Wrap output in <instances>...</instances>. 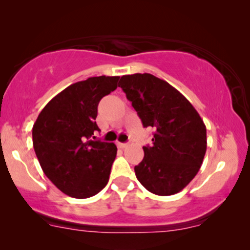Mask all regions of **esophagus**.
<instances>
[{
    "label": "esophagus",
    "instance_id": "1",
    "mask_svg": "<svg viewBox=\"0 0 250 250\" xmlns=\"http://www.w3.org/2000/svg\"><path fill=\"white\" fill-rule=\"evenodd\" d=\"M117 146L119 149H124V148H126V146H127V145H126V143H122V142H117Z\"/></svg>",
    "mask_w": 250,
    "mask_h": 250
}]
</instances>
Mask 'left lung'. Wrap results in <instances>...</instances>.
I'll list each match as a JSON object with an SVG mask.
<instances>
[{
    "label": "left lung",
    "instance_id": "8db88e82",
    "mask_svg": "<svg viewBox=\"0 0 250 250\" xmlns=\"http://www.w3.org/2000/svg\"><path fill=\"white\" fill-rule=\"evenodd\" d=\"M118 86L145 127L156 129L151 146L134 167L136 179L151 193L172 196L199 172L207 149L206 126L189 100L151 74L124 75Z\"/></svg>",
    "mask_w": 250,
    "mask_h": 250
}]
</instances>
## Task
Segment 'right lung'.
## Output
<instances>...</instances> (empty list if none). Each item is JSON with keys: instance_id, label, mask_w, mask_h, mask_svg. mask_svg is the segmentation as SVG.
<instances>
[{"instance_id": "add662e5", "label": "right lung", "mask_w": 250, "mask_h": 250, "mask_svg": "<svg viewBox=\"0 0 250 250\" xmlns=\"http://www.w3.org/2000/svg\"><path fill=\"white\" fill-rule=\"evenodd\" d=\"M119 76L90 77L57 94L33 126V146L43 172L67 196L85 199L107 186L117 155L115 143L93 141L95 118ZM95 136H93V139Z\"/></svg>"}]
</instances>
